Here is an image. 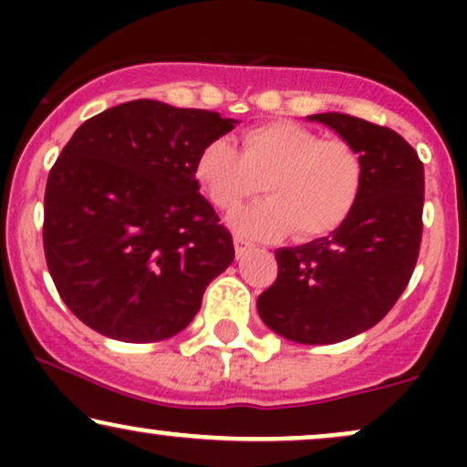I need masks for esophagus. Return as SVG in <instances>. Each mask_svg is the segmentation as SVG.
Segmentation results:
<instances>
[{
	"label": "esophagus",
	"mask_w": 467,
	"mask_h": 467,
	"mask_svg": "<svg viewBox=\"0 0 467 467\" xmlns=\"http://www.w3.org/2000/svg\"><path fill=\"white\" fill-rule=\"evenodd\" d=\"M252 248H254V244H252V241L239 237V234H234V252H237L239 259H241V256L248 254Z\"/></svg>",
	"instance_id": "esophagus-1"
}]
</instances>
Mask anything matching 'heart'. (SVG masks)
I'll return each mask as SVG.
<instances>
[{"mask_svg":"<svg viewBox=\"0 0 467 467\" xmlns=\"http://www.w3.org/2000/svg\"><path fill=\"white\" fill-rule=\"evenodd\" d=\"M195 180L223 213L265 189L270 200L233 219L245 237L275 239L294 230L296 239L312 241L336 233L356 211L364 160L349 140L276 120L244 131L241 151L228 138L208 142L195 160Z\"/></svg>","mask_w":467,"mask_h":467,"instance_id":"obj_1","label":"heart"}]
</instances>
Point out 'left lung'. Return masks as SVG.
I'll list each match as a JSON object with an SVG mask.
<instances>
[{
	"label": "left lung",
	"mask_w": 467,
	"mask_h": 467,
	"mask_svg": "<svg viewBox=\"0 0 467 467\" xmlns=\"http://www.w3.org/2000/svg\"><path fill=\"white\" fill-rule=\"evenodd\" d=\"M309 120L340 133L364 160L356 211L329 237L276 250L278 275L256 301L287 340L334 345L371 329L409 285L423 230V162L398 131L347 114Z\"/></svg>",
	"instance_id": "1"
}]
</instances>
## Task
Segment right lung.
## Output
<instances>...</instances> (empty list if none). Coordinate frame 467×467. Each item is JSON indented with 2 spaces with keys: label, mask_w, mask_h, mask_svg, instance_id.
<instances>
[{
  "label": "right lung",
  "mask_w": 467,
  "mask_h": 467,
  "mask_svg": "<svg viewBox=\"0 0 467 467\" xmlns=\"http://www.w3.org/2000/svg\"><path fill=\"white\" fill-rule=\"evenodd\" d=\"M234 122L140 99L74 131L47 175L44 250L80 323L114 340L155 342L195 318L208 283L234 259L195 160Z\"/></svg>",
  "instance_id": "add662e5"
}]
</instances>
